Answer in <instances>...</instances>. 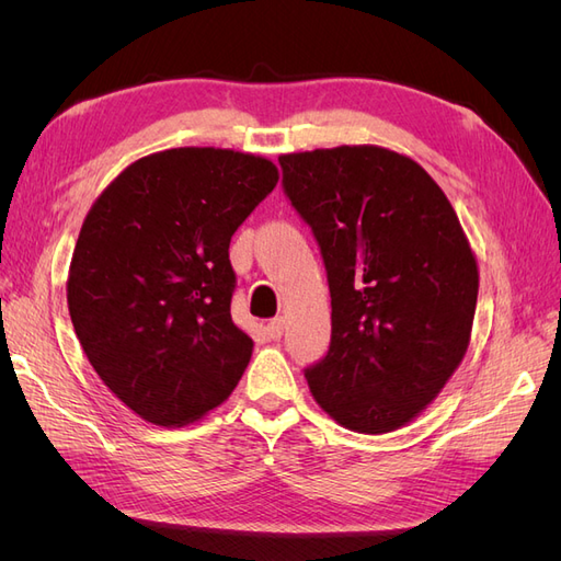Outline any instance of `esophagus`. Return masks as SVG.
I'll return each instance as SVG.
<instances>
[{"label":"esophagus","mask_w":561,"mask_h":561,"mask_svg":"<svg viewBox=\"0 0 561 561\" xmlns=\"http://www.w3.org/2000/svg\"><path fill=\"white\" fill-rule=\"evenodd\" d=\"M266 334L268 339H274V342H278V339L283 336V318H274L266 325Z\"/></svg>","instance_id":"34e87169"}]
</instances>
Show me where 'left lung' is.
Wrapping results in <instances>:
<instances>
[{
  "label": "left lung",
  "instance_id": "8db88e82",
  "mask_svg": "<svg viewBox=\"0 0 561 561\" xmlns=\"http://www.w3.org/2000/svg\"><path fill=\"white\" fill-rule=\"evenodd\" d=\"M278 161L332 297V342L307 369L311 393L348 431H398L468 351L480 290L468 236L437 182L393 149L342 145Z\"/></svg>",
  "mask_w": 561,
  "mask_h": 561
}]
</instances>
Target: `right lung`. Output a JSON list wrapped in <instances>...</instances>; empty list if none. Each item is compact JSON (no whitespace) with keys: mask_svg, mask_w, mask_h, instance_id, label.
I'll use <instances>...</instances> for the list:
<instances>
[{"mask_svg":"<svg viewBox=\"0 0 561 561\" xmlns=\"http://www.w3.org/2000/svg\"><path fill=\"white\" fill-rule=\"evenodd\" d=\"M274 161L178 147L124 168L83 219L67 274L79 344L112 393L154 426L222 404L252 355L233 325V231L274 192Z\"/></svg>","mask_w":561,"mask_h":561,"instance_id":"add662e5","label":"right lung"}]
</instances>
